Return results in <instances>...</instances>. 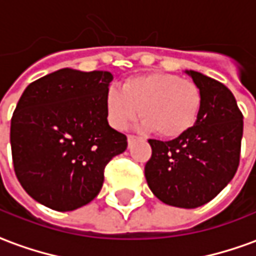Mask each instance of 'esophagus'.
Instances as JSON below:
<instances>
[{"instance_id":"obj_1","label":"esophagus","mask_w":256,"mask_h":256,"mask_svg":"<svg viewBox=\"0 0 256 256\" xmlns=\"http://www.w3.org/2000/svg\"><path fill=\"white\" fill-rule=\"evenodd\" d=\"M134 140H136V136L135 135H128V145H131Z\"/></svg>"}]
</instances>
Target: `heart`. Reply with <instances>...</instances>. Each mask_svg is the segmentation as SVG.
I'll list each match as a JSON object with an SVG mask.
<instances>
[{
	"label": "heart",
	"instance_id": "b5f03b06",
	"mask_svg": "<svg viewBox=\"0 0 256 256\" xmlns=\"http://www.w3.org/2000/svg\"><path fill=\"white\" fill-rule=\"evenodd\" d=\"M200 106L198 84L164 72L130 78L121 92L110 89L106 96V111L112 128L125 130L140 110V128L167 139L190 131L196 122Z\"/></svg>",
	"mask_w": 256,
	"mask_h": 256
}]
</instances>
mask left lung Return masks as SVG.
<instances>
[{"label": "left lung", "mask_w": 256, "mask_h": 256, "mask_svg": "<svg viewBox=\"0 0 256 256\" xmlns=\"http://www.w3.org/2000/svg\"><path fill=\"white\" fill-rule=\"evenodd\" d=\"M185 72L202 94L196 122L172 140L149 139L152 158L145 177L166 205L194 209L212 200L234 177L244 122L228 88L200 72Z\"/></svg>", "instance_id": "8db88e82"}]
</instances>
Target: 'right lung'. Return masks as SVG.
I'll use <instances>...</instances> for the list:
<instances>
[{"label":"right lung","instance_id":"1","mask_svg":"<svg viewBox=\"0 0 256 256\" xmlns=\"http://www.w3.org/2000/svg\"><path fill=\"white\" fill-rule=\"evenodd\" d=\"M112 75L64 68L32 82L10 120L14 170L24 190L58 212L98 196L104 168L126 149V136L107 121Z\"/></svg>","mask_w":256,"mask_h":256}]
</instances>
